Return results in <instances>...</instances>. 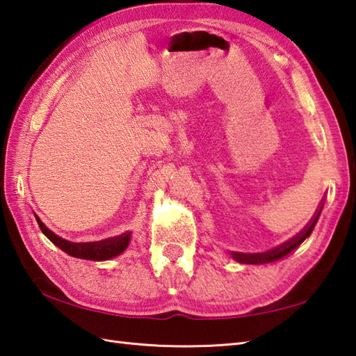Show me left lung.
Here are the masks:
<instances>
[{
  "mask_svg": "<svg viewBox=\"0 0 356 356\" xmlns=\"http://www.w3.org/2000/svg\"><path fill=\"white\" fill-rule=\"evenodd\" d=\"M321 209H323V207H320V209L316 211V214L312 217V220L306 225V228L301 231L300 234H297V236H295L293 238H291L289 241H286V243L280 245L275 249H270V251H268V252H261V254L231 252L232 259L238 261V263H243V264H264V263H272V261H277L280 259H283V257H286L287 254H291L293 249H297L309 236H311V232L314 231L316 222H318Z\"/></svg>",
  "mask_w": 356,
  "mask_h": 356,
  "instance_id": "left-lung-1",
  "label": "left lung"
}]
</instances>
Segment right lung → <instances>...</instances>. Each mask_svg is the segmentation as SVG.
I'll return each mask as SVG.
<instances>
[{
	"mask_svg": "<svg viewBox=\"0 0 356 356\" xmlns=\"http://www.w3.org/2000/svg\"><path fill=\"white\" fill-rule=\"evenodd\" d=\"M36 222L40 225L42 234L47 237L53 245H56L59 249H63L65 254L72 257H76V259H84V260H93V261H102V260H110L113 257L122 254L128 243H130L131 232H124L122 236L113 237V238H105L101 241H90V243H73V241L65 240L63 237L56 236L55 232H51L47 226H45L40 217L36 216Z\"/></svg>",
	"mask_w": 356,
	"mask_h": 356,
	"instance_id": "1",
	"label": "right lung"
}]
</instances>
